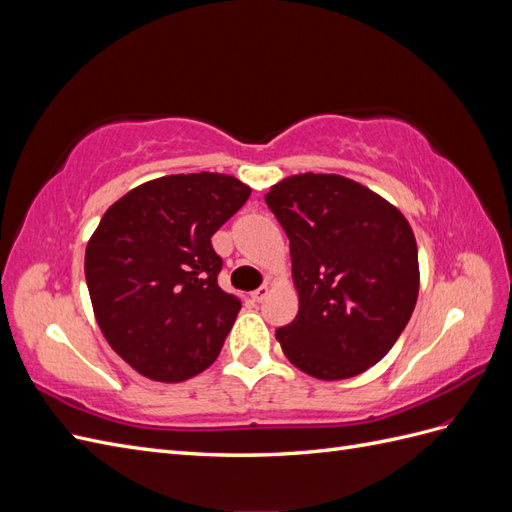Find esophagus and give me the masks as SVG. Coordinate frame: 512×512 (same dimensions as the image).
<instances>
[{
  "label": "esophagus",
  "mask_w": 512,
  "mask_h": 512,
  "mask_svg": "<svg viewBox=\"0 0 512 512\" xmlns=\"http://www.w3.org/2000/svg\"><path fill=\"white\" fill-rule=\"evenodd\" d=\"M269 292H271V286H269V284H262L258 290L252 292V299L258 301V303H262V301H265V299L269 297Z\"/></svg>",
  "instance_id": "1"
}]
</instances>
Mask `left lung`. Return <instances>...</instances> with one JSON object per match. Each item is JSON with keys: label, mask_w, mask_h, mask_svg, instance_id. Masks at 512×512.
<instances>
[{"label": "left lung", "mask_w": 512, "mask_h": 512, "mask_svg": "<svg viewBox=\"0 0 512 512\" xmlns=\"http://www.w3.org/2000/svg\"><path fill=\"white\" fill-rule=\"evenodd\" d=\"M290 239L299 312L277 329L288 361L346 380L384 359L414 312L418 250L395 205L342 175L301 173L265 196Z\"/></svg>", "instance_id": "left-lung-1"}]
</instances>
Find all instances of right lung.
<instances>
[{
  "mask_svg": "<svg viewBox=\"0 0 512 512\" xmlns=\"http://www.w3.org/2000/svg\"><path fill=\"white\" fill-rule=\"evenodd\" d=\"M250 194L232 175H166L102 215L85 250L89 297L108 346L141 376L183 382L218 359L241 299L218 286L211 237Z\"/></svg>",
  "mask_w": 512,
  "mask_h": 512,
  "instance_id": "right-lung-1",
  "label": "right lung"
}]
</instances>
